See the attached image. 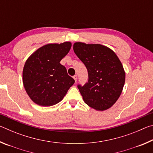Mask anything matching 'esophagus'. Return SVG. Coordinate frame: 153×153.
Listing matches in <instances>:
<instances>
[{
    "label": "esophagus",
    "mask_w": 153,
    "mask_h": 153,
    "mask_svg": "<svg viewBox=\"0 0 153 153\" xmlns=\"http://www.w3.org/2000/svg\"><path fill=\"white\" fill-rule=\"evenodd\" d=\"M74 77V80H75V82H77V76H76V75H75V76L73 77Z\"/></svg>",
    "instance_id": "34e87169"
}]
</instances>
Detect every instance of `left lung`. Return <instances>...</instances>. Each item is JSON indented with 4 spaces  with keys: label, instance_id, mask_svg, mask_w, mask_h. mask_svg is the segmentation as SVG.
Returning a JSON list of instances; mask_svg holds the SVG:
<instances>
[{
    "label": "left lung",
    "instance_id": "8db88e82",
    "mask_svg": "<svg viewBox=\"0 0 153 153\" xmlns=\"http://www.w3.org/2000/svg\"><path fill=\"white\" fill-rule=\"evenodd\" d=\"M74 51L88 73V82L78 85L84 102L97 111L112 107L120 98L126 73L117 55L99 44L74 43Z\"/></svg>",
    "mask_w": 153,
    "mask_h": 153
}]
</instances>
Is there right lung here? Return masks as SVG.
Returning a JSON list of instances; mask_svg holds the SVG:
<instances>
[{"mask_svg":"<svg viewBox=\"0 0 153 153\" xmlns=\"http://www.w3.org/2000/svg\"><path fill=\"white\" fill-rule=\"evenodd\" d=\"M71 47L70 42L48 44L36 50L25 61L23 84L33 102L50 107L61 101L75 80L60 61Z\"/></svg>","mask_w":153,"mask_h":153,"instance_id":"obj_1","label":"right lung"}]
</instances>
